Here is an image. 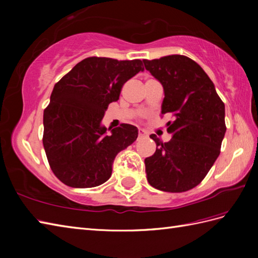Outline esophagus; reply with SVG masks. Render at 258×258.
Listing matches in <instances>:
<instances>
[{
  "instance_id": "34e87169",
  "label": "esophagus",
  "mask_w": 258,
  "mask_h": 258,
  "mask_svg": "<svg viewBox=\"0 0 258 258\" xmlns=\"http://www.w3.org/2000/svg\"><path fill=\"white\" fill-rule=\"evenodd\" d=\"M146 135V132L144 130H142V128H140L139 130V138H143V136H145Z\"/></svg>"
}]
</instances>
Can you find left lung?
<instances>
[{"label":"left lung","instance_id":"8db88e82","mask_svg":"<svg viewBox=\"0 0 258 258\" xmlns=\"http://www.w3.org/2000/svg\"><path fill=\"white\" fill-rule=\"evenodd\" d=\"M143 62L163 86L161 114L174 116L166 123L171 140L163 143L155 134L150 136L156 151L145 158L147 180L163 191H186L202 182L220 155L225 105L204 70L189 57L168 55Z\"/></svg>","mask_w":258,"mask_h":258}]
</instances>
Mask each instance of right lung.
<instances>
[{
    "mask_svg": "<svg viewBox=\"0 0 258 258\" xmlns=\"http://www.w3.org/2000/svg\"><path fill=\"white\" fill-rule=\"evenodd\" d=\"M142 65L141 59L87 57L54 85L43 114V145L53 173L65 185L90 188L105 183L115 156L138 139L136 126L107 130L102 119Z\"/></svg>",
    "mask_w": 258,
    "mask_h": 258,
    "instance_id": "obj_1",
    "label": "right lung"
}]
</instances>
